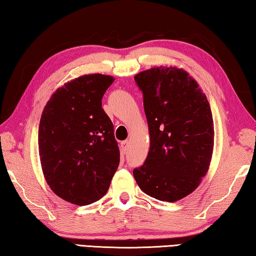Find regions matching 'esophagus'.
<instances>
[{
    "label": "esophagus",
    "mask_w": 256,
    "mask_h": 256,
    "mask_svg": "<svg viewBox=\"0 0 256 256\" xmlns=\"http://www.w3.org/2000/svg\"><path fill=\"white\" fill-rule=\"evenodd\" d=\"M128 144H128V140L120 142V150H122V152L126 154V151H128Z\"/></svg>",
    "instance_id": "34e87169"
}]
</instances>
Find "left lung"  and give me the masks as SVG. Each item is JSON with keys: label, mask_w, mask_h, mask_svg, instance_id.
I'll use <instances>...</instances> for the list:
<instances>
[{"label": "left lung", "mask_w": 256, "mask_h": 256, "mask_svg": "<svg viewBox=\"0 0 256 256\" xmlns=\"http://www.w3.org/2000/svg\"><path fill=\"white\" fill-rule=\"evenodd\" d=\"M134 80L144 94L150 150L133 176L151 198L178 201L200 185L209 170L214 136L209 102L182 68H152Z\"/></svg>", "instance_id": "8db88e82"}]
</instances>
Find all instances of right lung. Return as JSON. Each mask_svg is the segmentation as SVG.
Listing matches in <instances>:
<instances>
[{
  "label": "right lung",
  "instance_id": "right-lung-1",
  "mask_svg": "<svg viewBox=\"0 0 256 256\" xmlns=\"http://www.w3.org/2000/svg\"><path fill=\"white\" fill-rule=\"evenodd\" d=\"M110 76H82L60 86L42 110L38 148L50 190L73 204L98 201L110 188L120 149L102 99Z\"/></svg>",
  "mask_w": 256,
  "mask_h": 256
}]
</instances>
